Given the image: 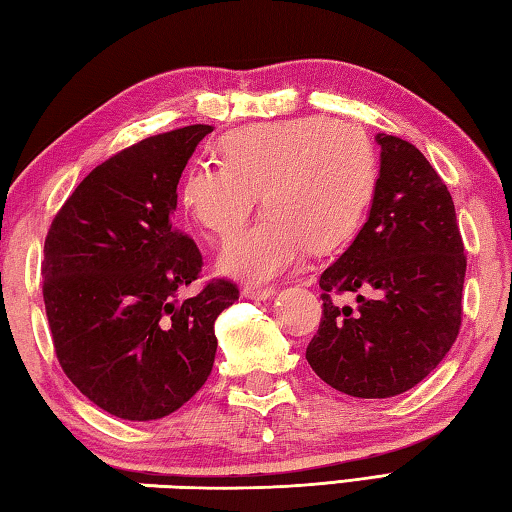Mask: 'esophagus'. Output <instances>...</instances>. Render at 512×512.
<instances>
[{"instance_id": "1", "label": "esophagus", "mask_w": 512, "mask_h": 512, "mask_svg": "<svg viewBox=\"0 0 512 512\" xmlns=\"http://www.w3.org/2000/svg\"><path fill=\"white\" fill-rule=\"evenodd\" d=\"M244 296L250 300H271L275 287H244Z\"/></svg>"}]
</instances>
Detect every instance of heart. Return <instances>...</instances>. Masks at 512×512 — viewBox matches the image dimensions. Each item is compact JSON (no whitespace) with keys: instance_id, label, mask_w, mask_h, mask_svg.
<instances>
[{"instance_id":"heart-1","label":"heart","mask_w":512,"mask_h":512,"mask_svg":"<svg viewBox=\"0 0 512 512\" xmlns=\"http://www.w3.org/2000/svg\"><path fill=\"white\" fill-rule=\"evenodd\" d=\"M221 158L187 169L180 201L212 237L228 239L250 221L262 194V221L219 255V271L246 284L293 271L309 248L327 253L348 244L377 187L370 137L327 117L239 128L221 140Z\"/></svg>"}]
</instances>
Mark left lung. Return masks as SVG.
<instances>
[{"label":"left lung","mask_w":512,"mask_h":512,"mask_svg":"<svg viewBox=\"0 0 512 512\" xmlns=\"http://www.w3.org/2000/svg\"><path fill=\"white\" fill-rule=\"evenodd\" d=\"M375 142L368 221L320 275L323 320L307 348L325 384L363 400L406 393L445 359L461 329L467 266L452 194L429 160L395 135ZM332 292H354L360 305L334 306Z\"/></svg>","instance_id":"8db88e82"}]
</instances>
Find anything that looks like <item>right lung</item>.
Returning <instances> with one entry per match:
<instances>
[{
	"label": "right lung",
	"mask_w": 512,
	"mask_h": 512,
	"mask_svg": "<svg viewBox=\"0 0 512 512\" xmlns=\"http://www.w3.org/2000/svg\"><path fill=\"white\" fill-rule=\"evenodd\" d=\"M210 133L185 126L112 155L49 228L42 296L56 357L90 402L121 420H160L192 400L214 366V320L239 300L228 280L178 300L203 257L171 225L176 189Z\"/></svg>",
	"instance_id": "obj_1"
}]
</instances>
